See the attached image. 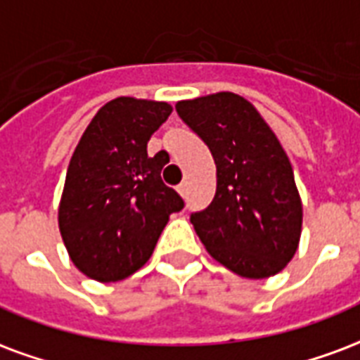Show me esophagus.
I'll return each instance as SVG.
<instances>
[{"instance_id": "34e87169", "label": "esophagus", "mask_w": 360, "mask_h": 360, "mask_svg": "<svg viewBox=\"0 0 360 360\" xmlns=\"http://www.w3.org/2000/svg\"><path fill=\"white\" fill-rule=\"evenodd\" d=\"M177 193H179L183 198H185V196H187V185H185V183H181L179 187H177Z\"/></svg>"}]
</instances>
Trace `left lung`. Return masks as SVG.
Instances as JSON below:
<instances>
[{
    "label": "left lung",
    "instance_id": "8db88e82",
    "mask_svg": "<svg viewBox=\"0 0 360 360\" xmlns=\"http://www.w3.org/2000/svg\"><path fill=\"white\" fill-rule=\"evenodd\" d=\"M175 110L215 162L214 200L191 215L207 254L244 278L281 273L297 252L303 221L294 169L281 141L236 93L179 101Z\"/></svg>",
    "mask_w": 360,
    "mask_h": 360
}]
</instances>
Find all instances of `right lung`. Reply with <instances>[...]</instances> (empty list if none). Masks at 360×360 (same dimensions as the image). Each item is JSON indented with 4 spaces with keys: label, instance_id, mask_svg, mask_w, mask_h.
Here are the masks:
<instances>
[{
    "label": "right lung",
    "instance_id": "right-lung-1",
    "mask_svg": "<svg viewBox=\"0 0 360 360\" xmlns=\"http://www.w3.org/2000/svg\"><path fill=\"white\" fill-rule=\"evenodd\" d=\"M164 101L118 97L98 108L72 154L58 229L72 263L97 282H118L145 265L169 215L185 202L162 183L146 143L167 116Z\"/></svg>",
    "mask_w": 360,
    "mask_h": 360
}]
</instances>
